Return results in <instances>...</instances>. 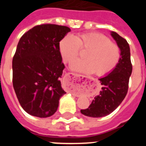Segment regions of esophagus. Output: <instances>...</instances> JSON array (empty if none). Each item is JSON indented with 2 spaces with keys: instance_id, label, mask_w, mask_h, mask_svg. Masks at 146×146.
I'll return each instance as SVG.
<instances>
[{
  "instance_id": "esophagus-1",
  "label": "esophagus",
  "mask_w": 146,
  "mask_h": 146,
  "mask_svg": "<svg viewBox=\"0 0 146 146\" xmlns=\"http://www.w3.org/2000/svg\"><path fill=\"white\" fill-rule=\"evenodd\" d=\"M67 77H66V79L69 80H74V79H80V77H82V75H80V74H74V73H68L67 74ZM67 91H72V87H67L66 88Z\"/></svg>"
}]
</instances>
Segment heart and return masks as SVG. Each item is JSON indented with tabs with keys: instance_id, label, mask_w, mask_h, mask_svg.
Masks as SVG:
<instances>
[{
	"instance_id": "b5f03b06",
	"label": "heart",
	"mask_w": 146,
	"mask_h": 146,
	"mask_svg": "<svg viewBox=\"0 0 146 146\" xmlns=\"http://www.w3.org/2000/svg\"><path fill=\"white\" fill-rule=\"evenodd\" d=\"M59 52L65 63L78 56L80 49L87 50L86 59L72 61L70 69L75 72L97 76L109 74L117 66L121 58V50L106 36L99 33H86L74 36L66 35L59 42Z\"/></svg>"
}]
</instances>
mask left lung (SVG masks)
<instances>
[{"label": "left lung", "instance_id": "obj_1", "mask_svg": "<svg viewBox=\"0 0 146 146\" xmlns=\"http://www.w3.org/2000/svg\"><path fill=\"white\" fill-rule=\"evenodd\" d=\"M111 36L121 50V58L117 66L99 81L102 91L94 97L88 108L81 110L82 114L93 118L106 116L113 113L123 102L128 91L129 81L132 72L130 48L126 40L114 31Z\"/></svg>", "mask_w": 146, "mask_h": 146}]
</instances>
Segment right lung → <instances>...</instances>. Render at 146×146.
Returning a JSON list of instances; mask_svg holds the SVG:
<instances>
[{"mask_svg":"<svg viewBox=\"0 0 146 146\" xmlns=\"http://www.w3.org/2000/svg\"><path fill=\"white\" fill-rule=\"evenodd\" d=\"M70 28L43 24L30 29L20 38L12 60L13 87L23 110L38 118L57 111L66 94L60 78L65 68L59 42Z\"/></svg>","mask_w":146,"mask_h":146,"instance_id":"obj_1","label":"right lung"}]
</instances>
